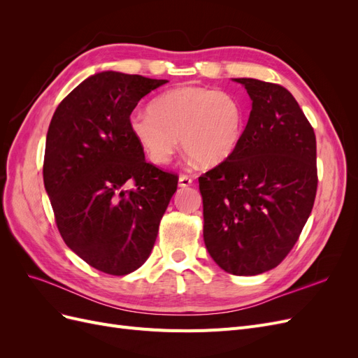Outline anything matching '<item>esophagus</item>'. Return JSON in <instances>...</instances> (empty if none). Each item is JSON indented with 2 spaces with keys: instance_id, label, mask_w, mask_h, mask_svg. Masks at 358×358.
I'll list each match as a JSON object with an SVG mask.
<instances>
[{
  "instance_id": "34e87169",
  "label": "esophagus",
  "mask_w": 358,
  "mask_h": 358,
  "mask_svg": "<svg viewBox=\"0 0 358 358\" xmlns=\"http://www.w3.org/2000/svg\"><path fill=\"white\" fill-rule=\"evenodd\" d=\"M189 185H192V179L189 176H187V175H180L179 176V187L180 188H187Z\"/></svg>"
}]
</instances>
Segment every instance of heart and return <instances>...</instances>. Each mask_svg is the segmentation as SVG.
I'll return each mask as SVG.
<instances>
[{
	"label": "heart",
	"mask_w": 358,
	"mask_h": 358,
	"mask_svg": "<svg viewBox=\"0 0 358 358\" xmlns=\"http://www.w3.org/2000/svg\"><path fill=\"white\" fill-rule=\"evenodd\" d=\"M245 110L230 92L204 86H179L162 92L149 112H134L128 129L148 159L166 166L180 146L203 167L229 159L243 134Z\"/></svg>",
	"instance_id": "1"
}]
</instances>
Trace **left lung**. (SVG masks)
I'll list each match as a JSON object with an SVG mask.
<instances>
[{
  "mask_svg": "<svg viewBox=\"0 0 358 358\" xmlns=\"http://www.w3.org/2000/svg\"><path fill=\"white\" fill-rule=\"evenodd\" d=\"M252 101L239 146L199 178L203 237L227 273L276 267L297 242L317 194V140L284 86L233 79Z\"/></svg>",
  "mask_w": 358,
  "mask_h": 358,
  "instance_id": "obj_1",
  "label": "left lung"
}]
</instances>
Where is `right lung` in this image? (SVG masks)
Returning <instances> with one entry per match:
<instances>
[{"label":"right lung","instance_id":"add662e5","mask_svg":"<svg viewBox=\"0 0 358 358\" xmlns=\"http://www.w3.org/2000/svg\"><path fill=\"white\" fill-rule=\"evenodd\" d=\"M169 80L101 71L61 101L43 180L64 242L100 272L124 276L150 255L178 176L145 161L128 129L137 103ZM127 181L135 189L127 192Z\"/></svg>","mask_w":358,"mask_h":358}]
</instances>
